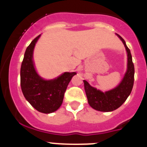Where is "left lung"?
<instances>
[{"label": "left lung", "mask_w": 147, "mask_h": 147, "mask_svg": "<svg viewBox=\"0 0 147 147\" xmlns=\"http://www.w3.org/2000/svg\"><path fill=\"white\" fill-rule=\"evenodd\" d=\"M116 35L124 44L127 54V71L121 82L115 88L103 92L83 80L88 104L94 110L102 112H111L121 107L131 93L134 83L135 69L130 50L124 39L120 35Z\"/></svg>", "instance_id": "8db88e82"}]
</instances>
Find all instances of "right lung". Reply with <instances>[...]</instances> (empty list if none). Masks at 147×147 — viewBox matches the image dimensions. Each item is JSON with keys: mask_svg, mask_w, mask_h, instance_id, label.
Instances as JSON below:
<instances>
[{"mask_svg": "<svg viewBox=\"0 0 147 147\" xmlns=\"http://www.w3.org/2000/svg\"><path fill=\"white\" fill-rule=\"evenodd\" d=\"M41 34L32 41L26 50L20 68V86L26 99L40 113L49 114L60 107L65 92L76 72H65L51 80H45L35 68L34 49Z\"/></svg>", "mask_w": 147, "mask_h": 147, "instance_id": "right-lung-1", "label": "right lung"}]
</instances>
